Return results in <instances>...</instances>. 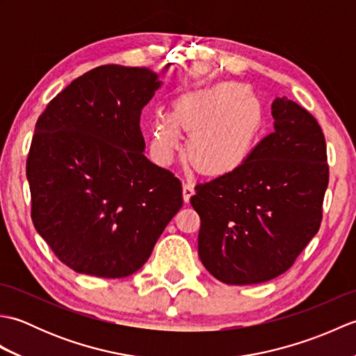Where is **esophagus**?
Masks as SVG:
<instances>
[{"label":"esophagus","instance_id":"1","mask_svg":"<svg viewBox=\"0 0 356 356\" xmlns=\"http://www.w3.org/2000/svg\"><path fill=\"white\" fill-rule=\"evenodd\" d=\"M191 195H194V185L191 182H185L184 184V200L190 202Z\"/></svg>","mask_w":356,"mask_h":356}]
</instances>
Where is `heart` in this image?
Returning <instances> with one entry per match:
<instances>
[{
	"mask_svg": "<svg viewBox=\"0 0 356 356\" xmlns=\"http://www.w3.org/2000/svg\"><path fill=\"white\" fill-rule=\"evenodd\" d=\"M179 128L193 134L188 156L194 168L222 176L237 170L251 153L261 111L248 87L225 82L179 97L171 116L156 119L153 143L159 154L166 157L179 147Z\"/></svg>",
	"mask_w": 356,
	"mask_h": 356,
	"instance_id": "heart-1",
	"label": "heart"
}]
</instances>
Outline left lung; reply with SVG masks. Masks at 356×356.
Wrapping results in <instances>:
<instances>
[{
    "label": "left lung",
    "instance_id": "left-lung-1",
    "mask_svg": "<svg viewBox=\"0 0 356 356\" xmlns=\"http://www.w3.org/2000/svg\"><path fill=\"white\" fill-rule=\"evenodd\" d=\"M274 131L237 170L195 185L199 257L226 284H257L289 269L320 229L329 184L316 119L287 97L272 102Z\"/></svg>",
    "mask_w": 356,
    "mask_h": 356
}]
</instances>
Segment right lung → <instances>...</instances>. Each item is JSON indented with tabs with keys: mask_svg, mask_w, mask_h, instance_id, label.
<instances>
[{
	"mask_svg": "<svg viewBox=\"0 0 356 356\" xmlns=\"http://www.w3.org/2000/svg\"><path fill=\"white\" fill-rule=\"evenodd\" d=\"M161 86L145 67L101 65L38 118L26 165L32 220L79 274H134L184 205L180 180L143 156L140 113Z\"/></svg>",
	"mask_w": 356,
	"mask_h": 356,
	"instance_id": "add662e5",
	"label": "right lung"
}]
</instances>
